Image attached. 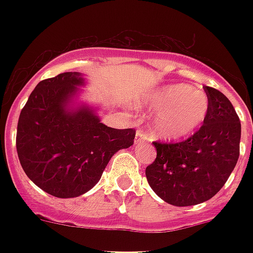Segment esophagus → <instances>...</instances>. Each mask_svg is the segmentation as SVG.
<instances>
[{
    "instance_id": "1",
    "label": "esophagus",
    "mask_w": 253,
    "mask_h": 253,
    "mask_svg": "<svg viewBox=\"0 0 253 253\" xmlns=\"http://www.w3.org/2000/svg\"><path fill=\"white\" fill-rule=\"evenodd\" d=\"M144 142H147V134L143 130H139L135 135V144H140Z\"/></svg>"
}]
</instances>
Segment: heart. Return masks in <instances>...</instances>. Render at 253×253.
I'll use <instances>...</instances> for the list:
<instances>
[{
	"label": "heart",
	"mask_w": 253,
	"mask_h": 253,
	"mask_svg": "<svg viewBox=\"0 0 253 253\" xmlns=\"http://www.w3.org/2000/svg\"><path fill=\"white\" fill-rule=\"evenodd\" d=\"M150 106L160 111L155 135L164 140H178L194 134L208 118V95L192 85L170 84L159 87L150 97Z\"/></svg>",
	"instance_id": "b5f03b06"
}]
</instances>
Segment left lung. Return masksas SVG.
I'll use <instances>...</instances> for the list:
<instances>
[{"instance_id": "left-lung-1", "label": "left lung", "mask_w": 253, "mask_h": 253, "mask_svg": "<svg viewBox=\"0 0 253 253\" xmlns=\"http://www.w3.org/2000/svg\"><path fill=\"white\" fill-rule=\"evenodd\" d=\"M204 89L210 107L200 130L184 142H154L158 155L146 168L152 190L173 206L210 200L226 184L239 159L242 126L235 109L222 91Z\"/></svg>"}]
</instances>
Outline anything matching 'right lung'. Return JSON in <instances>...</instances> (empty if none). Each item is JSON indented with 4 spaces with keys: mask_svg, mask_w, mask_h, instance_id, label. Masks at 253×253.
<instances>
[{
    "mask_svg": "<svg viewBox=\"0 0 253 253\" xmlns=\"http://www.w3.org/2000/svg\"><path fill=\"white\" fill-rule=\"evenodd\" d=\"M85 81L64 72L41 81L22 109L17 154L34 184L57 198L89 192L119 150L134 144L135 130L105 126L93 107L72 101Z\"/></svg>",
    "mask_w": 253,
    "mask_h": 253,
    "instance_id": "obj_1",
    "label": "right lung"
}]
</instances>
